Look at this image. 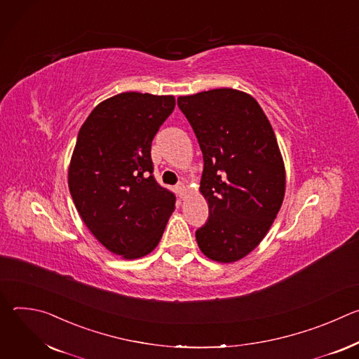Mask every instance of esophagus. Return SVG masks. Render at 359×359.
Returning a JSON list of instances; mask_svg holds the SVG:
<instances>
[{
    "label": "esophagus",
    "mask_w": 359,
    "mask_h": 359,
    "mask_svg": "<svg viewBox=\"0 0 359 359\" xmlns=\"http://www.w3.org/2000/svg\"><path fill=\"white\" fill-rule=\"evenodd\" d=\"M176 191H177V196L179 197H183L186 194V186L184 183H177L176 184Z\"/></svg>",
    "instance_id": "obj_1"
}]
</instances>
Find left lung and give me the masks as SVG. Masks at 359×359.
I'll return each instance as SVG.
<instances>
[{
	"label": "left lung",
	"instance_id": "1",
	"mask_svg": "<svg viewBox=\"0 0 359 359\" xmlns=\"http://www.w3.org/2000/svg\"><path fill=\"white\" fill-rule=\"evenodd\" d=\"M177 107L204 162L200 191L209 219L196 230L197 244L215 262H237L264 238L284 198L274 130L257 100L230 88L179 96Z\"/></svg>",
	"mask_w": 359,
	"mask_h": 359
}]
</instances>
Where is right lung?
Returning <instances> with one entry per match:
<instances>
[{
    "label": "right lung",
    "mask_w": 359,
    "mask_h": 359,
    "mask_svg": "<svg viewBox=\"0 0 359 359\" xmlns=\"http://www.w3.org/2000/svg\"><path fill=\"white\" fill-rule=\"evenodd\" d=\"M173 96L125 92L90 112L68 172L75 208L109 251L139 259L158 245L176 196L153 176L151 140L175 109Z\"/></svg>",
    "instance_id": "add662e5"
}]
</instances>
